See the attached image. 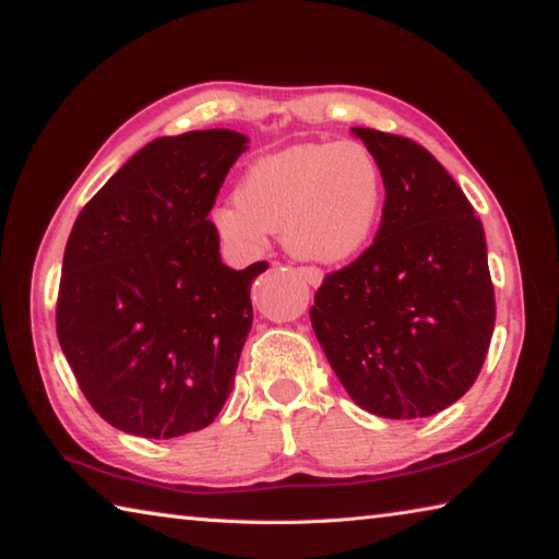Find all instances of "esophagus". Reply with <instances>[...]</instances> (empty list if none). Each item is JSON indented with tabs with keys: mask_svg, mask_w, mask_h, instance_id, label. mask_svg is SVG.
<instances>
[{
	"mask_svg": "<svg viewBox=\"0 0 559 559\" xmlns=\"http://www.w3.org/2000/svg\"><path fill=\"white\" fill-rule=\"evenodd\" d=\"M298 276H300L302 281H308L312 288H318L320 283H322V271L312 269V266H300V269H298Z\"/></svg>",
	"mask_w": 559,
	"mask_h": 559,
	"instance_id": "esophagus-1",
	"label": "esophagus"
}]
</instances>
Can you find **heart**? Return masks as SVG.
I'll use <instances>...</instances> for the list:
<instances>
[{
  "label": "heart",
  "mask_w": 559,
  "mask_h": 559,
  "mask_svg": "<svg viewBox=\"0 0 559 559\" xmlns=\"http://www.w3.org/2000/svg\"><path fill=\"white\" fill-rule=\"evenodd\" d=\"M379 160L357 141L298 144L251 164L235 202L212 215L219 239L253 257L269 235L300 261L342 263L367 249L383 210Z\"/></svg>",
  "instance_id": "heart-1"
}]
</instances>
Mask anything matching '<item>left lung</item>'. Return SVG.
<instances>
[{"label": "left lung", "instance_id": "1", "mask_svg": "<svg viewBox=\"0 0 559 559\" xmlns=\"http://www.w3.org/2000/svg\"><path fill=\"white\" fill-rule=\"evenodd\" d=\"M383 174L373 245L314 296L310 322L332 371L379 418H428L472 389L493 334L486 239L462 188L428 148L352 127Z\"/></svg>", "mask_w": 559, "mask_h": 559}]
</instances>
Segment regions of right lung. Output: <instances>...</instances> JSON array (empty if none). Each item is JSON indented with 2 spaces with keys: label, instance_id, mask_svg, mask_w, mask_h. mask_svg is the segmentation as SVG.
<instances>
[{
  "label": "right lung",
  "instance_id": "right-lung-1",
  "mask_svg": "<svg viewBox=\"0 0 559 559\" xmlns=\"http://www.w3.org/2000/svg\"><path fill=\"white\" fill-rule=\"evenodd\" d=\"M249 148L231 129L160 136L80 212L63 253L58 342L90 405L127 435L170 440L227 403L251 332V281L207 219Z\"/></svg>",
  "mask_w": 559,
  "mask_h": 559
}]
</instances>
